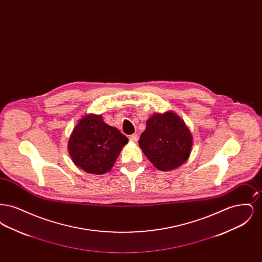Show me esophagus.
Segmentation results:
<instances>
[{
	"instance_id": "obj_1",
	"label": "esophagus",
	"mask_w": 262,
	"mask_h": 262,
	"mask_svg": "<svg viewBox=\"0 0 262 262\" xmlns=\"http://www.w3.org/2000/svg\"><path fill=\"white\" fill-rule=\"evenodd\" d=\"M129 140H130L132 142L137 143V141H138V136H137V135H132V136L129 137Z\"/></svg>"
}]
</instances>
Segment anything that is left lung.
I'll use <instances>...</instances> for the list:
<instances>
[{
	"mask_svg": "<svg viewBox=\"0 0 262 262\" xmlns=\"http://www.w3.org/2000/svg\"><path fill=\"white\" fill-rule=\"evenodd\" d=\"M139 147L155 168L171 171L187 161L193 143L184 120L169 111L153 114L139 138Z\"/></svg>",
	"mask_w": 262,
	"mask_h": 262,
	"instance_id": "obj_1",
	"label": "left lung"
}]
</instances>
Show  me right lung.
<instances>
[{"label":"right lung","instance_id":"add662e5","mask_svg":"<svg viewBox=\"0 0 262 262\" xmlns=\"http://www.w3.org/2000/svg\"><path fill=\"white\" fill-rule=\"evenodd\" d=\"M127 142V137L107 125L101 115L88 114L73 129L68 150L76 167L89 174H102L111 171Z\"/></svg>","mask_w":262,"mask_h":262}]
</instances>
